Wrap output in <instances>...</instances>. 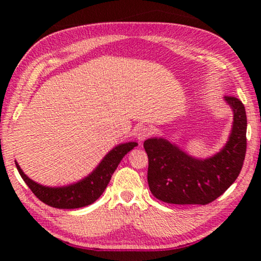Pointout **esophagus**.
<instances>
[{"label":"esophagus","mask_w":261,"mask_h":261,"mask_svg":"<svg viewBox=\"0 0 261 261\" xmlns=\"http://www.w3.org/2000/svg\"><path fill=\"white\" fill-rule=\"evenodd\" d=\"M152 135V129L148 126H145V125H141L139 126L138 129H137V139L139 141H144L146 138H148L149 136Z\"/></svg>","instance_id":"esophagus-1"}]
</instances>
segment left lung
<instances>
[{"label":"left lung","instance_id":"left-lung-1","mask_svg":"<svg viewBox=\"0 0 261 261\" xmlns=\"http://www.w3.org/2000/svg\"><path fill=\"white\" fill-rule=\"evenodd\" d=\"M233 112L229 139L205 160L182 151L165 138L145 140L148 156L147 182L156 199L176 205L210 204L235 182L246 152V113L235 96H224Z\"/></svg>","mask_w":261,"mask_h":261}]
</instances>
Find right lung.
Segmentation results:
<instances>
[{
  "label": "right lung",
  "instance_id": "right-lung-1",
  "mask_svg": "<svg viewBox=\"0 0 261 261\" xmlns=\"http://www.w3.org/2000/svg\"><path fill=\"white\" fill-rule=\"evenodd\" d=\"M137 145L138 144L135 141L117 145L102 159L99 166L90 175L79 182L67 187L50 188L34 182L24 174L18 163L15 162L21 178L42 202L55 208L73 210L93 204L98 199L107 188L112 175L120 165L123 156L134 149Z\"/></svg>",
  "mask_w": 261,
  "mask_h": 261
}]
</instances>
